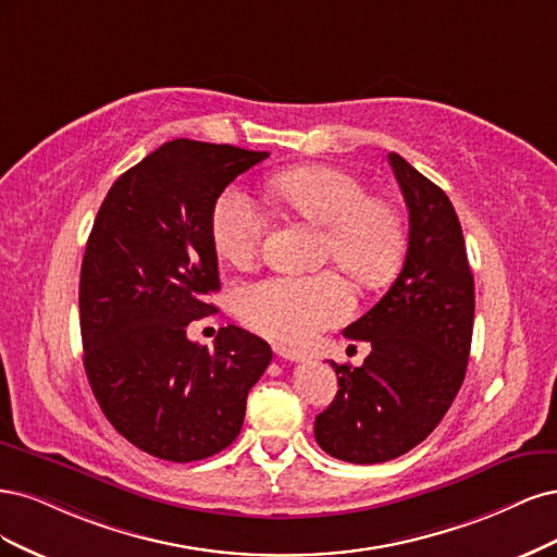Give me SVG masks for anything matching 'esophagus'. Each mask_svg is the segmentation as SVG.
Listing matches in <instances>:
<instances>
[{
  "mask_svg": "<svg viewBox=\"0 0 557 557\" xmlns=\"http://www.w3.org/2000/svg\"><path fill=\"white\" fill-rule=\"evenodd\" d=\"M275 351H277V356L286 358V361H302V358H305V351L286 347V345H275Z\"/></svg>",
  "mask_w": 557,
  "mask_h": 557,
  "instance_id": "1",
  "label": "esophagus"
}]
</instances>
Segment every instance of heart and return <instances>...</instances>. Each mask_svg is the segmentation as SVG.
<instances>
[{"mask_svg": "<svg viewBox=\"0 0 557 557\" xmlns=\"http://www.w3.org/2000/svg\"><path fill=\"white\" fill-rule=\"evenodd\" d=\"M268 189L302 220L324 226V252L363 286H382L405 255V224L384 199L368 196L366 185L333 166H305L275 175ZM265 218L252 196L224 189L210 212V238L231 265L255 259ZM354 308L349 282L324 271L317 275H275L245 286L238 312L245 324L277 339H305L343 321Z\"/></svg>", "mask_w": 557, "mask_h": 557, "instance_id": "obj_1", "label": "heart"}]
</instances>
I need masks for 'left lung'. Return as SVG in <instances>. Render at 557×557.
I'll list each match as a JSON object with an SVG mask.
<instances>
[{"mask_svg":"<svg viewBox=\"0 0 557 557\" xmlns=\"http://www.w3.org/2000/svg\"><path fill=\"white\" fill-rule=\"evenodd\" d=\"M409 210L405 265L382 300L343 333L372 351L361 368L333 363L337 393L314 437L337 460L386 462L421 444L451 407L468 370L474 277L448 196L388 152Z\"/></svg>","mask_w":557,"mask_h":557,"instance_id":"8db88e82","label":"left lung"}]
</instances>
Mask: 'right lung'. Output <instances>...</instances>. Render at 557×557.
<instances>
[{
	"mask_svg": "<svg viewBox=\"0 0 557 557\" xmlns=\"http://www.w3.org/2000/svg\"><path fill=\"white\" fill-rule=\"evenodd\" d=\"M268 152L175 138L122 173L97 212L81 268L83 366L117 433L161 460L191 462L238 437L247 393L273 358L228 324L214 349L187 337L218 312L210 212Z\"/></svg>",
	"mask_w": 557,
	"mask_h": 557,
	"instance_id": "obj_1",
	"label": "right lung"
}]
</instances>
